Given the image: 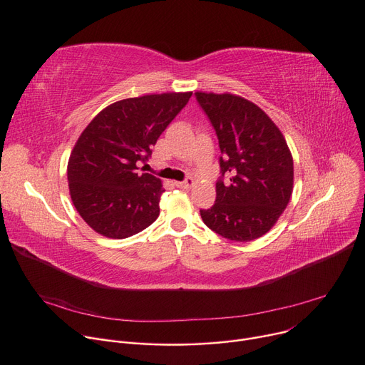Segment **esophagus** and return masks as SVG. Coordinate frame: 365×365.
Returning <instances> with one entry per match:
<instances>
[{
  "mask_svg": "<svg viewBox=\"0 0 365 365\" xmlns=\"http://www.w3.org/2000/svg\"><path fill=\"white\" fill-rule=\"evenodd\" d=\"M192 182H195V181H192V178H185L184 181H177L175 185L178 188H190L192 185Z\"/></svg>",
  "mask_w": 365,
  "mask_h": 365,
  "instance_id": "34e87169",
  "label": "esophagus"
}]
</instances>
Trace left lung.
<instances>
[{
    "instance_id": "obj_1",
    "label": "left lung",
    "mask_w": 365,
    "mask_h": 365,
    "mask_svg": "<svg viewBox=\"0 0 365 365\" xmlns=\"http://www.w3.org/2000/svg\"><path fill=\"white\" fill-rule=\"evenodd\" d=\"M221 148L217 199L200 209L203 222L224 239L250 242L280 218L293 190L287 143L258 106L232 94L195 93ZM225 176L230 181L223 184Z\"/></svg>"
}]
</instances>
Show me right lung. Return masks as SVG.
I'll return each instance as SVG.
<instances>
[{"mask_svg": "<svg viewBox=\"0 0 365 365\" xmlns=\"http://www.w3.org/2000/svg\"><path fill=\"white\" fill-rule=\"evenodd\" d=\"M191 93L152 94L107 106L85 128L68 163L72 202L82 220L110 239H126L159 217L160 180L138 173ZM143 170V169H141Z\"/></svg>", "mask_w": 365, "mask_h": 365, "instance_id": "obj_1", "label": "right lung"}]
</instances>
